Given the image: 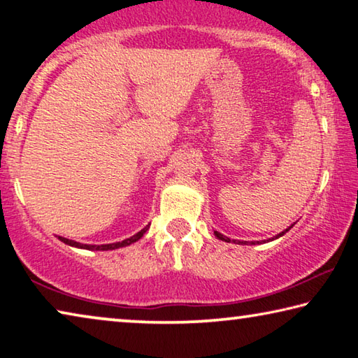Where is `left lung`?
Returning <instances> with one entry per match:
<instances>
[{
	"label": "left lung",
	"mask_w": 358,
	"mask_h": 358,
	"mask_svg": "<svg viewBox=\"0 0 358 358\" xmlns=\"http://www.w3.org/2000/svg\"><path fill=\"white\" fill-rule=\"evenodd\" d=\"M295 226V222L294 224H290V226L286 229V230H282V232H280V234H278V235H275V237H271V238H268V240H266V241H273V240H276V238H280V237H282V235L284 234H286V232H289V230L290 229H292ZM215 235H216V237L217 238H220V240H222V241H227V243H230V241H232V243H238V245H248V241H238V240H230L229 237H226V235H222V234H220V232H217V230H215ZM266 241L264 240L262 241V243H266ZM260 243V241H251V245H259Z\"/></svg>",
	"instance_id": "left-lung-1"
}]
</instances>
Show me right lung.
<instances>
[{
  "mask_svg": "<svg viewBox=\"0 0 358 358\" xmlns=\"http://www.w3.org/2000/svg\"><path fill=\"white\" fill-rule=\"evenodd\" d=\"M148 229H150V224H148V226H145L141 230V232H137L136 235H132V237L126 238L123 241H117V243H108V245H83V243H78V241L64 238V237H58V240L63 241V243H66V245L72 246V248H80V250H88V251H112V250H118V248H124V246H129L132 243H136L137 240H141L143 237V234L147 232Z\"/></svg>",
  "mask_w": 358,
  "mask_h": 358,
  "instance_id": "add662e5",
  "label": "right lung"
}]
</instances>
